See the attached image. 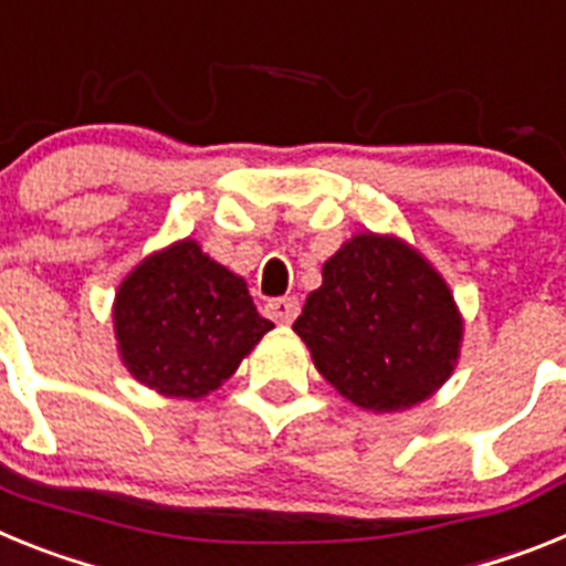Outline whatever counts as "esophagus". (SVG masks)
Instances as JSON below:
<instances>
[{
	"label": "esophagus",
	"mask_w": 566,
	"mask_h": 566,
	"mask_svg": "<svg viewBox=\"0 0 566 566\" xmlns=\"http://www.w3.org/2000/svg\"><path fill=\"white\" fill-rule=\"evenodd\" d=\"M297 312H300L297 297L269 300V306H266V314L274 319V323H280V326H289V323H294Z\"/></svg>",
	"instance_id": "34e87169"
}]
</instances>
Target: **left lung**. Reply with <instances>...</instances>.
Listing matches in <instances>:
<instances>
[{
  "label": "left lung",
  "instance_id": "left-lung-1",
  "mask_svg": "<svg viewBox=\"0 0 566 566\" xmlns=\"http://www.w3.org/2000/svg\"><path fill=\"white\" fill-rule=\"evenodd\" d=\"M294 332L317 371L365 411H402L453 374L462 314L442 274L391 234L363 232L323 263Z\"/></svg>",
  "mask_w": 566,
  "mask_h": 566
}]
</instances>
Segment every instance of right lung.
<instances>
[{
	"label": "right lung",
	"mask_w": 566,
	"mask_h": 566,
	"mask_svg": "<svg viewBox=\"0 0 566 566\" xmlns=\"http://www.w3.org/2000/svg\"><path fill=\"white\" fill-rule=\"evenodd\" d=\"M113 323L127 371L164 397L184 399L221 388L274 328L254 308L247 280L192 238L149 254L124 277Z\"/></svg>",
	"instance_id": "obj_1"
}]
</instances>
